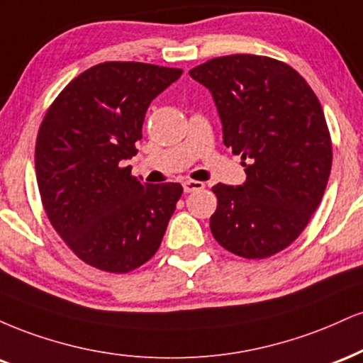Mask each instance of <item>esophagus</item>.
<instances>
[{
  "mask_svg": "<svg viewBox=\"0 0 363 363\" xmlns=\"http://www.w3.org/2000/svg\"><path fill=\"white\" fill-rule=\"evenodd\" d=\"M203 183L202 182H195V180H186L183 182V190L185 194H191V191H197V190H203Z\"/></svg>",
  "mask_w": 363,
  "mask_h": 363,
  "instance_id": "34e87169",
  "label": "esophagus"
}]
</instances>
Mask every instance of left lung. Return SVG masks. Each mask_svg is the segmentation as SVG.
Here are the masks:
<instances>
[{
	"instance_id": "1",
	"label": "left lung",
	"mask_w": 363,
	"mask_h": 363,
	"mask_svg": "<svg viewBox=\"0 0 363 363\" xmlns=\"http://www.w3.org/2000/svg\"><path fill=\"white\" fill-rule=\"evenodd\" d=\"M211 89L224 146L240 155L246 182L217 183L211 231L224 250L263 259L291 246L321 203L333 146L316 93L289 64L233 54L190 69Z\"/></svg>"
}]
</instances>
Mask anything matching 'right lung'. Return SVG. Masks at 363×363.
<instances>
[{
	"label": "right lung",
	"mask_w": 363,
	"mask_h": 363,
	"mask_svg": "<svg viewBox=\"0 0 363 363\" xmlns=\"http://www.w3.org/2000/svg\"><path fill=\"white\" fill-rule=\"evenodd\" d=\"M182 72L146 62L96 64L45 112L35 143L42 206L89 267L129 274L160 250L182 185L143 183L122 164L138 155L149 104Z\"/></svg>",
	"instance_id": "right-lung-1"
}]
</instances>
